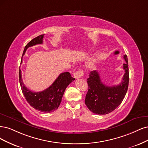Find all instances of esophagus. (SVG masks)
<instances>
[{
    "instance_id": "obj_1",
    "label": "esophagus",
    "mask_w": 148,
    "mask_h": 148,
    "mask_svg": "<svg viewBox=\"0 0 148 148\" xmlns=\"http://www.w3.org/2000/svg\"><path fill=\"white\" fill-rule=\"evenodd\" d=\"M83 75H84V71L82 70H79L77 71H76V72L74 74V77L76 79L82 77Z\"/></svg>"
}]
</instances>
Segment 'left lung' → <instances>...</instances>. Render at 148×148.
I'll return each mask as SVG.
<instances>
[{"label": "left lung", "mask_w": 148, "mask_h": 148, "mask_svg": "<svg viewBox=\"0 0 148 148\" xmlns=\"http://www.w3.org/2000/svg\"><path fill=\"white\" fill-rule=\"evenodd\" d=\"M123 58L125 61L123 64L125 74L122 82L117 85L106 86L101 82L98 71L90 72L87 79L88 90L85 96V103L94 114L104 115L111 112L120 105L124 98L129 82V73L126 55H123Z\"/></svg>", "instance_id": "8db88e82"}]
</instances>
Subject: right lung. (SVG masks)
I'll use <instances>...</instances> for the list:
<instances>
[{
  "instance_id": "1",
  "label": "right lung",
  "mask_w": 148,
  "mask_h": 148,
  "mask_svg": "<svg viewBox=\"0 0 148 148\" xmlns=\"http://www.w3.org/2000/svg\"><path fill=\"white\" fill-rule=\"evenodd\" d=\"M44 34L40 35L31 40L25 46L23 51V55L29 47L37 44H43V38ZM22 63V58L21 63ZM21 71H19V79L22 92L26 101L30 105L36 110L42 112H53L58 108L61 102L65 90L69 84L75 80L69 73H63L59 75L55 82L50 86L39 92H34L25 87L21 78Z\"/></svg>"
}]
</instances>
